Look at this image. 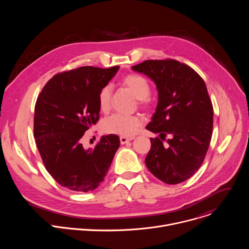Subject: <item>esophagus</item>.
I'll list each match as a JSON object with an SVG mask.
<instances>
[{"instance_id":"34e87169","label":"esophagus","mask_w":249,"mask_h":249,"mask_svg":"<svg viewBox=\"0 0 249 249\" xmlns=\"http://www.w3.org/2000/svg\"><path fill=\"white\" fill-rule=\"evenodd\" d=\"M133 139L132 138H126V137H120V143L122 144V145H124V144H126V143H128V142H130V141H132Z\"/></svg>"}]
</instances>
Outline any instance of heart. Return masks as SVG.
Segmentation results:
<instances>
[{
  "mask_svg": "<svg viewBox=\"0 0 249 249\" xmlns=\"http://www.w3.org/2000/svg\"><path fill=\"white\" fill-rule=\"evenodd\" d=\"M122 84L128 88L138 98V101L143 107H149L151 100L149 94L151 86L146 78L140 75H127L122 79ZM111 87H103L98 93V105L102 111L109 108L111 98ZM143 124V118L140 115H125L115 113L102 121V130L107 134H115L122 137L134 136Z\"/></svg>",
  "mask_w": 249,
  "mask_h": 249,
  "instance_id": "obj_1",
  "label": "heart"
}]
</instances>
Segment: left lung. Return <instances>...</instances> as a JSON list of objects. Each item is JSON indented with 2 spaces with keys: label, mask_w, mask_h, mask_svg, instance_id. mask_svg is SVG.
I'll return each mask as SVG.
<instances>
[{
  "label": "left lung",
  "mask_w": 249,
  "mask_h": 249,
  "mask_svg": "<svg viewBox=\"0 0 249 249\" xmlns=\"http://www.w3.org/2000/svg\"><path fill=\"white\" fill-rule=\"evenodd\" d=\"M132 69L151 78L159 91L146 129L160 138H151L146 165L164 183L183 182L203 163L212 138L214 111L206 84L191 67L174 59L147 60ZM167 134L172 138L163 144Z\"/></svg>",
  "instance_id": "left-lung-1"
}]
</instances>
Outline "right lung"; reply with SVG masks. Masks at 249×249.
I'll return each mask as SVG.
<instances>
[{"label":"right lung","instance_id":"obj_1","mask_svg":"<svg viewBox=\"0 0 249 249\" xmlns=\"http://www.w3.org/2000/svg\"><path fill=\"white\" fill-rule=\"evenodd\" d=\"M119 66H92L56 74L39 93L34 108L35 143L47 171L72 191L94 190L107 173L120 146L116 135L102 136L93 149L81 143L99 119L98 93L115 76Z\"/></svg>","mask_w":249,"mask_h":249}]
</instances>
